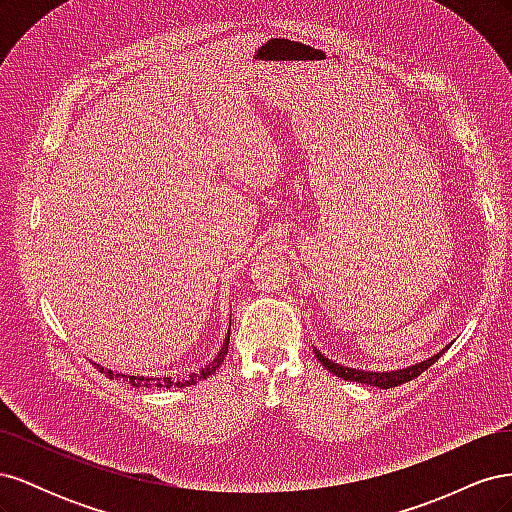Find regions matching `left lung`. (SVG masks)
I'll use <instances>...</instances> for the list:
<instances>
[{"label": "left lung", "mask_w": 512, "mask_h": 512, "mask_svg": "<svg viewBox=\"0 0 512 512\" xmlns=\"http://www.w3.org/2000/svg\"><path fill=\"white\" fill-rule=\"evenodd\" d=\"M448 348H451V344L444 346L440 352L431 354L429 359H425L421 363L399 367V369H393V371H367V369H359V367L339 365V363L331 361L329 356H324L318 348H314V354H316V359L324 365V369H329L331 374H335L337 378H344V380H350V382H361V384H369V386H378V389H393V386H397V384H404V382H408L416 376H421L423 371L436 363Z\"/></svg>", "instance_id": "obj_1"}]
</instances>
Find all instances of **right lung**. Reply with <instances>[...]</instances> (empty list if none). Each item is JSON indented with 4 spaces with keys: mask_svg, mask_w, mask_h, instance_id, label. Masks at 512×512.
<instances>
[{
    "mask_svg": "<svg viewBox=\"0 0 512 512\" xmlns=\"http://www.w3.org/2000/svg\"><path fill=\"white\" fill-rule=\"evenodd\" d=\"M228 342H230V327H228V333L224 337L220 352L215 354V359H211L203 367H198L196 371H188V374H185V376H130V374H119V371L102 367L98 363H94V365L100 369V374H104L106 378L123 380V382H128L130 386H136V389H138V386H145V389H156V386H158V389H173V386H177V389H181V386H192V384H196L200 380H207L211 374H215V369H218L224 363V359H226Z\"/></svg>",
    "mask_w": 512,
    "mask_h": 512,
    "instance_id": "add662e5",
    "label": "right lung"
}]
</instances>
